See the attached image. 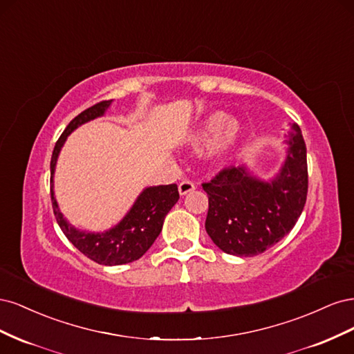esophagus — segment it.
Returning a JSON list of instances; mask_svg holds the SVG:
<instances>
[{
  "instance_id": "esophagus-1",
  "label": "esophagus",
  "mask_w": 354,
  "mask_h": 354,
  "mask_svg": "<svg viewBox=\"0 0 354 354\" xmlns=\"http://www.w3.org/2000/svg\"><path fill=\"white\" fill-rule=\"evenodd\" d=\"M192 190H195V183H194V181L183 180V181H181V183L178 185L180 195H186V194H189V192H192Z\"/></svg>"
}]
</instances>
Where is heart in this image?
I'll return each mask as SVG.
<instances>
[{"label":"heart","mask_w":354,"mask_h":354,"mask_svg":"<svg viewBox=\"0 0 354 354\" xmlns=\"http://www.w3.org/2000/svg\"><path fill=\"white\" fill-rule=\"evenodd\" d=\"M241 133L242 127L236 120H233V118L226 120V115L223 112H214L207 118L195 136V145H205L216 135V137L214 138V153L223 156L236 146Z\"/></svg>","instance_id":"obj_1"}]
</instances>
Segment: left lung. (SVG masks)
<instances>
[{
    "label": "left lung",
    "mask_w": 354,
    "mask_h": 354,
    "mask_svg": "<svg viewBox=\"0 0 354 354\" xmlns=\"http://www.w3.org/2000/svg\"><path fill=\"white\" fill-rule=\"evenodd\" d=\"M286 160L270 183L243 167H226L202 183L208 195L207 233L226 254L254 257L267 251L301 216L308 190L307 151L299 127L292 124Z\"/></svg>",
    "instance_id": "obj_1"
}]
</instances>
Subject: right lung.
Instances as JSON below:
<instances>
[{"instance_id":"add662e5","label":"right lung","mask_w":354,"mask_h":354,"mask_svg":"<svg viewBox=\"0 0 354 354\" xmlns=\"http://www.w3.org/2000/svg\"><path fill=\"white\" fill-rule=\"evenodd\" d=\"M111 102L112 100H102L95 103L91 108L75 116L69 122L56 142L55 149H53L50 162L51 176L55 173L56 160L66 137L81 124L102 116L104 111L109 108ZM50 186L53 211H55V217L62 232L66 234V238L72 242L75 248L82 252L87 259L103 266H120L140 259L159 236L165 216L180 198L176 183L147 187L142 192V195L138 196L130 212L127 214L118 226L104 233H87L72 227L63 218L55 199V192H53V177L50 180Z\"/></svg>"}]
</instances>
